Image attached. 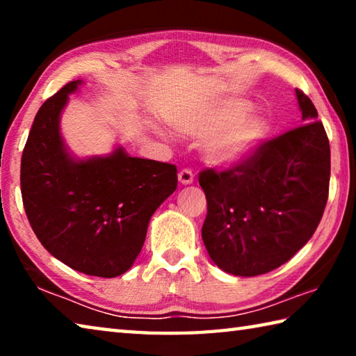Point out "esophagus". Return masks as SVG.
Here are the masks:
<instances>
[{
	"label": "esophagus",
	"instance_id": "obj_1",
	"mask_svg": "<svg viewBox=\"0 0 356 356\" xmlns=\"http://www.w3.org/2000/svg\"><path fill=\"white\" fill-rule=\"evenodd\" d=\"M179 182L182 185H190L193 184V172L190 170H180L179 171Z\"/></svg>",
	"mask_w": 356,
	"mask_h": 356
}]
</instances>
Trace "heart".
<instances>
[{
  "instance_id": "1",
  "label": "heart",
  "mask_w": 356,
  "mask_h": 356,
  "mask_svg": "<svg viewBox=\"0 0 356 356\" xmlns=\"http://www.w3.org/2000/svg\"><path fill=\"white\" fill-rule=\"evenodd\" d=\"M248 102L229 100L212 110L191 111L176 122V129L186 136L207 138L204 155L215 166H234L252 154L267 135V122L261 116L246 113Z\"/></svg>"
}]
</instances>
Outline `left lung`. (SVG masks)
<instances>
[{"label": "left lung", "mask_w": 356, "mask_h": 356, "mask_svg": "<svg viewBox=\"0 0 356 356\" xmlns=\"http://www.w3.org/2000/svg\"><path fill=\"white\" fill-rule=\"evenodd\" d=\"M303 125L264 141L225 171L200 172L207 216L202 240L226 273L257 276L308 243L328 200L330 143L308 95L295 89Z\"/></svg>", "instance_id": "left-lung-1"}]
</instances>
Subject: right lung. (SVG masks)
Here are the masks:
<instances>
[{
	"label": "right lung",
	"mask_w": 356,
	"mask_h": 356,
	"mask_svg": "<svg viewBox=\"0 0 356 356\" xmlns=\"http://www.w3.org/2000/svg\"><path fill=\"white\" fill-rule=\"evenodd\" d=\"M81 83L65 84L35 114L22 155L23 207L51 256L76 272L114 278L140 254L150 216L177 188V168L130 156L122 147L74 159L59 118Z\"/></svg>",
	"instance_id": "obj_1"
}]
</instances>
